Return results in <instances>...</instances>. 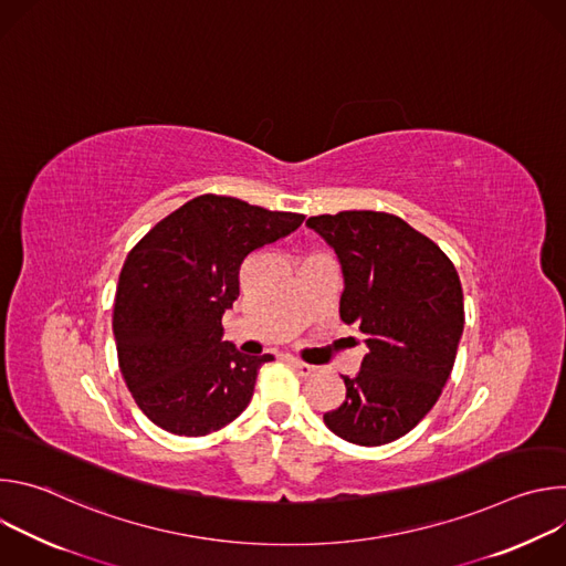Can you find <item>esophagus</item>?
<instances>
[{
  "label": "esophagus",
  "mask_w": 566,
  "mask_h": 566,
  "mask_svg": "<svg viewBox=\"0 0 566 566\" xmlns=\"http://www.w3.org/2000/svg\"><path fill=\"white\" fill-rule=\"evenodd\" d=\"M291 363H293V367L297 369V374L304 376V378H308V376L315 374V367H313V365H306V363H302V360H291Z\"/></svg>",
  "instance_id": "1"
}]
</instances>
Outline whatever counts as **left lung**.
<instances>
[{"label":"left lung","instance_id":"left-lung-1","mask_svg":"<svg viewBox=\"0 0 566 566\" xmlns=\"http://www.w3.org/2000/svg\"><path fill=\"white\" fill-rule=\"evenodd\" d=\"M338 255L340 317L365 334L360 371L343 376L347 396L327 428L358 446L408 434L439 400L463 334V291L432 239L396 214L345 210L308 217Z\"/></svg>","mask_w":566,"mask_h":566}]
</instances>
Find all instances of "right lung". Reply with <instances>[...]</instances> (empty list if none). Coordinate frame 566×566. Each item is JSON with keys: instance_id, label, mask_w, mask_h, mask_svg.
<instances>
[{"instance_id": "obj_1", "label": "right lung", "mask_w": 566, "mask_h": 566, "mask_svg": "<svg viewBox=\"0 0 566 566\" xmlns=\"http://www.w3.org/2000/svg\"><path fill=\"white\" fill-rule=\"evenodd\" d=\"M304 214L201 195L160 219L129 251L116 289L120 374L143 415L172 434L206 437L234 421L273 356L223 340L244 260L291 234Z\"/></svg>"}]
</instances>
